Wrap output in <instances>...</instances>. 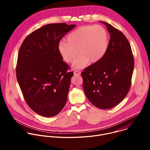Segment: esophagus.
<instances>
[{"mask_svg": "<svg viewBox=\"0 0 150 150\" xmlns=\"http://www.w3.org/2000/svg\"><path fill=\"white\" fill-rule=\"evenodd\" d=\"M74 74L75 75H78V76H79V75H81V72H80L79 71H74Z\"/></svg>", "mask_w": 150, "mask_h": 150, "instance_id": "1", "label": "esophagus"}]
</instances>
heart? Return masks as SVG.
Masks as SVG:
<instances>
[{
	"label": "heart",
	"instance_id": "b5f03b06",
	"mask_svg": "<svg viewBox=\"0 0 150 150\" xmlns=\"http://www.w3.org/2000/svg\"><path fill=\"white\" fill-rule=\"evenodd\" d=\"M109 35L106 30L99 25L79 27L67 37V42L60 41L58 52L63 60L72 63L77 55L80 56L73 65L74 69L85 67L89 62L100 61L108 48Z\"/></svg>",
	"mask_w": 150,
	"mask_h": 150
}]
</instances>
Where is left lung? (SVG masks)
Returning <instances> with one entry per match:
<instances>
[{
    "label": "left lung",
    "instance_id": "obj_1",
    "mask_svg": "<svg viewBox=\"0 0 150 150\" xmlns=\"http://www.w3.org/2000/svg\"><path fill=\"white\" fill-rule=\"evenodd\" d=\"M110 33L108 50L103 57L81 73L83 89L97 108L109 109L119 104L131 87L134 68L131 47L125 35L105 22Z\"/></svg>",
    "mask_w": 150,
    "mask_h": 150
}]
</instances>
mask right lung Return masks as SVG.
I'll return each instance as SVG.
<instances>
[{"mask_svg": "<svg viewBox=\"0 0 150 150\" xmlns=\"http://www.w3.org/2000/svg\"><path fill=\"white\" fill-rule=\"evenodd\" d=\"M76 25H45L29 34L21 45L16 78L30 108L45 117L57 115L67 101L72 72L63 61L57 47L60 40Z\"/></svg>", "mask_w": 150, "mask_h": 150, "instance_id": "add662e5", "label": "right lung"}]
</instances>
